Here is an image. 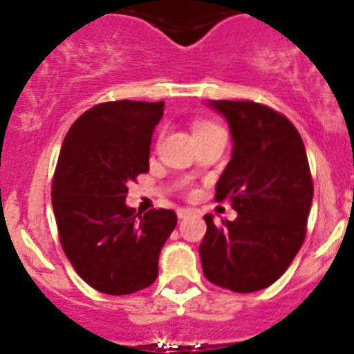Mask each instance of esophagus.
I'll return each instance as SVG.
<instances>
[{
  "label": "esophagus",
  "mask_w": 354,
  "mask_h": 354,
  "mask_svg": "<svg viewBox=\"0 0 354 354\" xmlns=\"http://www.w3.org/2000/svg\"><path fill=\"white\" fill-rule=\"evenodd\" d=\"M193 214V209H187V207H183V209H177V216H179V220H184V218H187V216Z\"/></svg>",
  "instance_id": "obj_1"
}]
</instances>
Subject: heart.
I'll list each match as a JSON object with an SVG mask.
<instances>
[{"instance_id": "b5f03b06", "label": "heart", "mask_w": 354, "mask_h": 354, "mask_svg": "<svg viewBox=\"0 0 354 354\" xmlns=\"http://www.w3.org/2000/svg\"><path fill=\"white\" fill-rule=\"evenodd\" d=\"M209 127H218V126H214V124H212V122L200 120V122H196L195 127H193V131H198V129H209Z\"/></svg>"}]
</instances>
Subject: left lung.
<instances>
[{
	"instance_id": "1",
	"label": "left lung",
	"mask_w": 354,
	"mask_h": 354,
	"mask_svg": "<svg viewBox=\"0 0 354 354\" xmlns=\"http://www.w3.org/2000/svg\"><path fill=\"white\" fill-rule=\"evenodd\" d=\"M232 134V159L216 200H232L237 218L214 223L200 243L205 278L234 292H255L282 277L301 248L314 184L305 145L290 120L253 101H211Z\"/></svg>"
}]
</instances>
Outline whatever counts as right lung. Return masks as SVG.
<instances>
[{"label": "right lung", "mask_w": 354, "mask_h": 354, "mask_svg": "<svg viewBox=\"0 0 354 354\" xmlns=\"http://www.w3.org/2000/svg\"><path fill=\"white\" fill-rule=\"evenodd\" d=\"M165 102H102L68 129L53 177V211L72 268L99 292L124 296L158 278L162 245L177 225L170 209L140 216L127 184L149 171L152 133Z\"/></svg>", "instance_id": "obj_1"}]
</instances>
